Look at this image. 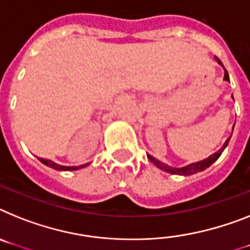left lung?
<instances>
[{
	"label": "left lung",
	"mask_w": 250,
	"mask_h": 250,
	"mask_svg": "<svg viewBox=\"0 0 250 250\" xmlns=\"http://www.w3.org/2000/svg\"><path fill=\"white\" fill-rule=\"evenodd\" d=\"M215 60H216V62H217V63L221 64V66L224 67V64L221 63V61H220L219 58L215 57ZM224 71H225V72H224V80L230 83V79H229V73H228V71L225 70V67H224ZM232 129H234V127H232ZM230 138H231V136H230V137L226 140L225 144L222 145V147L220 148L219 151H216L215 154L209 155L207 159H203V160L197 161V163H192V164H188V165H186V167H170V165L165 164V163H161L160 160H157L156 157L151 156V155H148V154H147V157H148V160H150L151 163H154L155 167H157L159 169H161V170H164V171H167V173H170V174H175V175H184V177H188V175H193V174H197V173H200V171L206 170L207 167H211V165H212L213 163H215V161L217 160L220 156H221L222 151L226 148L229 141H230Z\"/></svg>",
	"instance_id": "8db88e82"
}]
</instances>
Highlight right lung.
Wrapping results in <instances>:
<instances>
[{
    "label": "right lung",
    "instance_id": "add662e5",
    "mask_svg": "<svg viewBox=\"0 0 250 250\" xmlns=\"http://www.w3.org/2000/svg\"><path fill=\"white\" fill-rule=\"evenodd\" d=\"M41 163H43L44 165H47V167H52L54 170H61V171H70V170H79L81 167H87L89 164H85V165H80V167H64V165H60L57 163H54L52 160H48V159H43V157H38Z\"/></svg>",
    "mask_w": 250,
    "mask_h": 250
}]
</instances>
